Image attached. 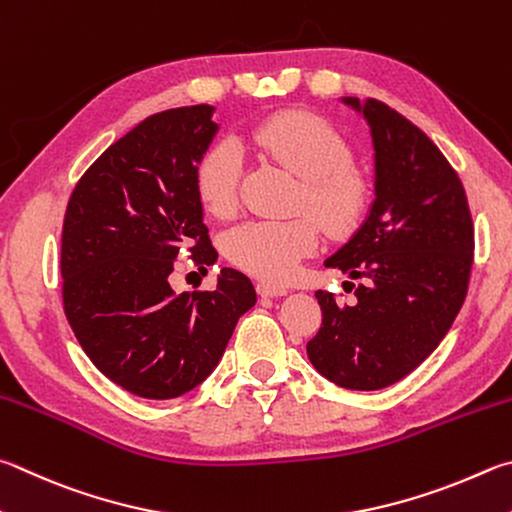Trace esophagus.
I'll list each match as a JSON object with an SVG mask.
<instances>
[{"instance_id":"obj_1","label":"esophagus","mask_w":512,"mask_h":512,"mask_svg":"<svg viewBox=\"0 0 512 512\" xmlns=\"http://www.w3.org/2000/svg\"><path fill=\"white\" fill-rule=\"evenodd\" d=\"M257 293L262 297H282L286 295V286L273 284V282H257Z\"/></svg>"}]
</instances>
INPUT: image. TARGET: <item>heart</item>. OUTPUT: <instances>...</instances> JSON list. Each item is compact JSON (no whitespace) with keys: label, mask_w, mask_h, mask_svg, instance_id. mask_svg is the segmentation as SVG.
<instances>
[{"label":"heart","mask_w":512,"mask_h":512,"mask_svg":"<svg viewBox=\"0 0 512 512\" xmlns=\"http://www.w3.org/2000/svg\"><path fill=\"white\" fill-rule=\"evenodd\" d=\"M259 152L300 176L297 206L306 208L331 235L356 224L367 199V185L351 167L347 138L327 118L311 111H280L248 132ZM241 156L232 143H217L197 167L203 208L226 219L237 210ZM320 228L309 217L286 221H244L224 239L226 257L259 280H286L304 257L315 253Z\"/></svg>","instance_id":"heart-1"}]
</instances>
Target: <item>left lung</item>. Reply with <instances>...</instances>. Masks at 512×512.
I'll use <instances>...</instances> for the list:
<instances>
[{"instance_id": "8db88e82", "label": "left lung", "mask_w": 512, "mask_h": 512, "mask_svg": "<svg viewBox=\"0 0 512 512\" xmlns=\"http://www.w3.org/2000/svg\"><path fill=\"white\" fill-rule=\"evenodd\" d=\"M374 143V203L324 266L360 284L353 304L318 291L322 327L306 353L324 378L374 392L414 371L468 293L475 228L461 179L421 129L380 100L342 98Z\"/></svg>"}]
</instances>
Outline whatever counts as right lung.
I'll return each instance as SVG.
<instances>
[{
  "label": "right lung",
  "mask_w": 512,
  "mask_h": 512,
  "mask_svg": "<svg viewBox=\"0 0 512 512\" xmlns=\"http://www.w3.org/2000/svg\"><path fill=\"white\" fill-rule=\"evenodd\" d=\"M210 105L167 109L109 145L71 192L62 226V302L89 360L127 392L176 398L217 367L257 295L221 268L215 291L176 295L181 250L217 262L197 167L215 138Z\"/></svg>",
  "instance_id": "1"
}]
</instances>
